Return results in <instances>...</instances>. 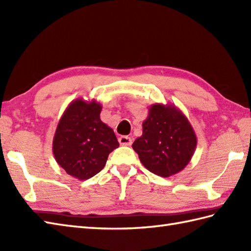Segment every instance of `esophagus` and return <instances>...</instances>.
Returning a JSON list of instances; mask_svg holds the SVG:
<instances>
[{"mask_svg": "<svg viewBox=\"0 0 251 251\" xmlns=\"http://www.w3.org/2000/svg\"><path fill=\"white\" fill-rule=\"evenodd\" d=\"M119 142L121 146H130L132 143L131 138L128 136H121L119 138Z\"/></svg>", "mask_w": 251, "mask_h": 251, "instance_id": "1", "label": "esophagus"}]
</instances>
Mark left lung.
I'll return each instance as SVG.
<instances>
[{
  "instance_id": "8db88e82",
  "label": "left lung",
  "mask_w": 251,
  "mask_h": 251,
  "mask_svg": "<svg viewBox=\"0 0 251 251\" xmlns=\"http://www.w3.org/2000/svg\"><path fill=\"white\" fill-rule=\"evenodd\" d=\"M197 138L186 116L175 104L155 103L142 123V136L132 143L140 162L161 177L178 174L191 161Z\"/></svg>"
}]
</instances>
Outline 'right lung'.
Wrapping results in <instances>:
<instances>
[{"instance_id": "1", "label": "right lung", "mask_w": 251, "mask_h": 251, "mask_svg": "<svg viewBox=\"0 0 251 251\" xmlns=\"http://www.w3.org/2000/svg\"><path fill=\"white\" fill-rule=\"evenodd\" d=\"M96 100H73L63 112L52 140L56 162L68 175L87 180L102 170L109 154L119 148L113 129L100 120Z\"/></svg>"}]
</instances>
